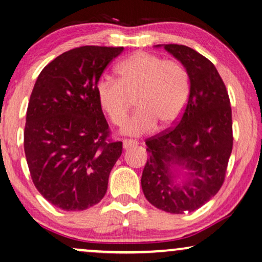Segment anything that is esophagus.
Wrapping results in <instances>:
<instances>
[{"instance_id":"1","label":"esophagus","mask_w":262,"mask_h":262,"mask_svg":"<svg viewBox=\"0 0 262 262\" xmlns=\"http://www.w3.org/2000/svg\"><path fill=\"white\" fill-rule=\"evenodd\" d=\"M138 145V141L136 140H133V139H124L123 140V148L124 149H128L130 148V147H134Z\"/></svg>"}]
</instances>
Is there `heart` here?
I'll return each instance as SVG.
<instances>
[{
    "label": "heart",
    "instance_id": "b5f03b06",
    "mask_svg": "<svg viewBox=\"0 0 262 262\" xmlns=\"http://www.w3.org/2000/svg\"><path fill=\"white\" fill-rule=\"evenodd\" d=\"M117 79L103 76L96 85L98 104L114 124H121L134 97L138 106L124 123L123 133L142 135L156 129L158 122L169 127L186 108L191 93L187 69L176 59L139 51L116 66Z\"/></svg>",
    "mask_w": 262,
    "mask_h": 262
}]
</instances>
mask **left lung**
<instances>
[{"instance_id":"obj_1","label":"left lung","mask_w":262,"mask_h":262,"mask_svg":"<svg viewBox=\"0 0 262 262\" xmlns=\"http://www.w3.org/2000/svg\"><path fill=\"white\" fill-rule=\"evenodd\" d=\"M164 49L187 69L191 93L176 126L146 140L149 158L141 186L156 208L171 213L192 212L224 183L234 140L230 99L209 59L184 45L168 43ZM179 175L186 179L178 181Z\"/></svg>"}]
</instances>
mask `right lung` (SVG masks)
<instances>
[{
	"mask_svg": "<svg viewBox=\"0 0 262 262\" xmlns=\"http://www.w3.org/2000/svg\"><path fill=\"white\" fill-rule=\"evenodd\" d=\"M123 47L82 46L47 64L29 98L24 147L36 190L51 204L80 211L104 197L122 153L98 104L96 85Z\"/></svg>",
	"mask_w": 262,
	"mask_h": 262,
	"instance_id": "1",
	"label": "right lung"
}]
</instances>
